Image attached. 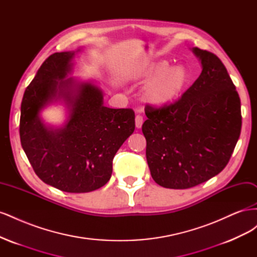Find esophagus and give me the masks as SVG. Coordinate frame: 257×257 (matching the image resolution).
Returning a JSON list of instances; mask_svg holds the SVG:
<instances>
[{
    "label": "esophagus",
    "mask_w": 257,
    "mask_h": 257,
    "mask_svg": "<svg viewBox=\"0 0 257 257\" xmlns=\"http://www.w3.org/2000/svg\"><path fill=\"white\" fill-rule=\"evenodd\" d=\"M143 123H144L143 115L137 114L136 118H135V125H136V127H137V128H141L142 125H143Z\"/></svg>",
    "instance_id": "esophagus-1"
}]
</instances>
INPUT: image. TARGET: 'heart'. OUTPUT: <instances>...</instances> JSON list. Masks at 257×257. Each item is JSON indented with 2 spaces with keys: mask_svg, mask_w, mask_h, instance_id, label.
<instances>
[{
  "mask_svg": "<svg viewBox=\"0 0 257 257\" xmlns=\"http://www.w3.org/2000/svg\"><path fill=\"white\" fill-rule=\"evenodd\" d=\"M142 80L151 82L146 85L144 98L152 106H164L182 94L189 82V73L182 65L170 67L166 60L153 61L139 74Z\"/></svg>",
  "mask_w": 257,
  "mask_h": 257,
  "instance_id": "obj_1",
  "label": "heart"
}]
</instances>
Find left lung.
Segmentation results:
<instances>
[{
	"mask_svg": "<svg viewBox=\"0 0 257 257\" xmlns=\"http://www.w3.org/2000/svg\"><path fill=\"white\" fill-rule=\"evenodd\" d=\"M198 78L175 103L147 105L143 133L153 180L163 188L189 189L208 181L227 165L241 132L238 92L222 61L192 49Z\"/></svg>",
	"mask_w": 257,
	"mask_h": 257,
	"instance_id": "8db88e82",
	"label": "left lung"
}]
</instances>
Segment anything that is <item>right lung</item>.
I'll use <instances>...</instances> for the list:
<instances>
[{
	"label": "right lung",
	"mask_w": 257,
	"mask_h": 257,
	"mask_svg": "<svg viewBox=\"0 0 257 257\" xmlns=\"http://www.w3.org/2000/svg\"><path fill=\"white\" fill-rule=\"evenodd\" d=\"M75 51L56 52L45 60L23 94L20 141L42 181L67 193H87L105 185L112 160L135 130L130 108L104 106L103 92L92 82L66 78ZM62 100L69 119L62 128L46 126L39 112Z\"/></svg>",
	"instance_id": "1"
}]
</instances>
